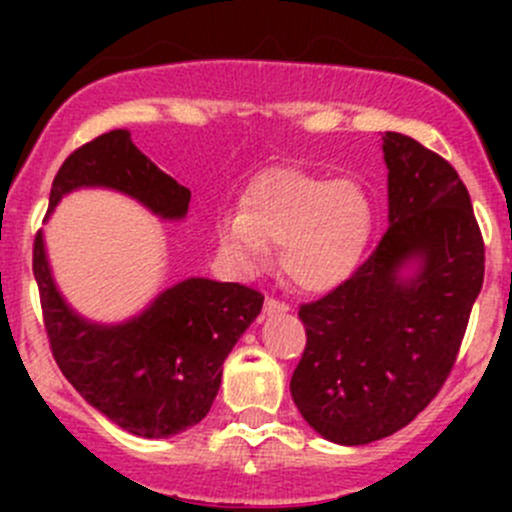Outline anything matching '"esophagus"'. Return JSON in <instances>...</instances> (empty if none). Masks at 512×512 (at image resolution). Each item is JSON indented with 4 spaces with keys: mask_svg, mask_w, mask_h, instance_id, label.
<instances>
[{
    "mask_svg": "<svg viewBox=\"0 0 512 512\" xmlns=\"http://www.w3.org/2000/svg\"><path fill=\"white\" fill-rule=\"evenodd\" d=\"M289 312V304L282 302L277 297H267L265 299V314H285Z\"/></svg>",
    "mask_w": 512,
    "mask_h": 512,
    "instance_id": "obj_1",
    "label": "esophagus"
}]
</instances>
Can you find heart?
Wrapping results in <instances>:
<instances>
[{
  "label": "heart",
  "instance_id": "1",
  "mask_svg": "<svg viewBox=\"0 0 512 512\" xmlns=\"http://www.w3.org/2000/svg\"><path fill=\"white\" fill-rule=\"evenodd\" d=\"M371 195L356 178L270 170L247 185L242 213L220 220V242L245 270L282 247V270L304 292H329L359 270L374 232Z\"/></svg>",
  "mask_w": 512,
  "mask_h": 512
}]
</instances>
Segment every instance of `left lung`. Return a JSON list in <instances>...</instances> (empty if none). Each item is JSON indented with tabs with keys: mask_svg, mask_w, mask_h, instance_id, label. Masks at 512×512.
Wrapping results in <instances>:
<instances>
[{
	"mask_svg": "<svg viewBox=\"0 0 512 512\" xmlns=\"http://www.w3.org/2000/svg\"><path fill=\"white\" fill-rule=\"evenodd\" d=\"M389 230L359 270L299 307L307 347L289 391L327 441L364 446L431 404L483 287L485 247L456 168L404 133L381 136Z\"/></svg>",
	"mask_w": 512,
	"mask_h": 512,
	"instance_id": "1",
	"label": "left lung"
}]
</instances>
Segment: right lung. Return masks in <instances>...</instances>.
Here are the masks:
<instances>
[{
  "label": "right lung",
  "instance_id": "add662e5",
  "mask_svg": "<svg viewBox=\"0 0 512 512\" xmlns=\"http://www.w3.org/2000/svg\"><path fill=\"white\" fill-rule=\"evenodd\" d=\"M79 188L118 190L163 220H183L190 203V190L143 156L123 128L64 160L51 185L49 213ZM34 277L61 374L96 411L143 438L175 436L208 416L227 354L265 302L252 287L190 277L163 289L138 317L89 322L56 289L41 232L34 240Z\"/></svg>",
  "mask_w": 512,
  "mask_h": 512
}]
</instances>
